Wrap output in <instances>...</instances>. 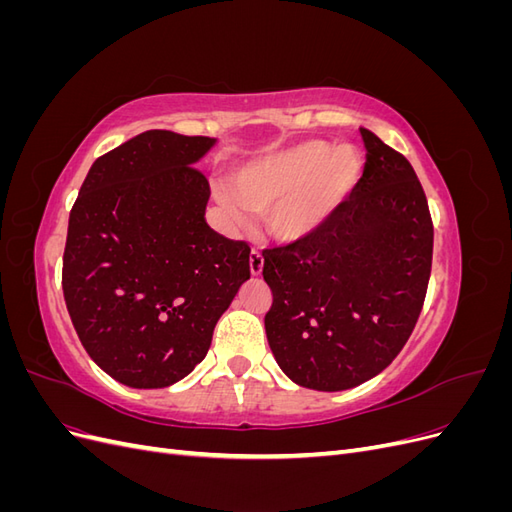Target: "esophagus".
I'll use <instances>...</instances> for the list:
<instances>
[{"label":"esophagus","instance_id":"1","mask_svg":"<svg viewBox=\"0 0 512 512\" xmlns=\"http://www.w3.org/2000/svg\"><path fill=\"white\" fill-rule=\"evenodd\" d=\"M262 267H265V258H262V254L258 250H252V254H250V271H252V275H260Z\"/></svg>","mask_w":512,"mask_h":512}]
</instances>
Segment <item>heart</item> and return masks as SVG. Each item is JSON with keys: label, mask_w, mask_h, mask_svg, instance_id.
Segmentation results:
<instances>
[{"label": "heart", "mask_w": 512, "mask_h": 512, "mask_svg": "<svg viewBox=\"0 0 512 512\" xmlns=\"http://www.w3.org/2000/svg\"><path fill=\"white\" fill-rule=\"evenodd\" d=\"M363 173L359 151L329 141H305L243 164L215 198L235 224L267 211V228L280 241H301L327 224Z\"/></svg>", "instance_id": "b5f03b06"}]
</instances>
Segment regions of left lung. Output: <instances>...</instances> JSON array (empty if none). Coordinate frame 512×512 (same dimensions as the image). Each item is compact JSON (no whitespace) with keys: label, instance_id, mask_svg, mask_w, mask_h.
I'll list each match as a JSON object with an SVG mask.
<instances>
[{"label":"left lung","instance_id":"left-lung-1","mask_svg":"<svg viewBox=\"0 0 512 512\" xmlns=\"http://www.w3.org/2000/svg\"><path fill=\"white\" fill-rule=\"evenodd\" d=\"M363 177L314 235L262 252L273 292L271 352L305 389L344 391L378 376L406 346L425 303L433 222L399 151L361 128Z\"/></svg>","mask_w":512,"mask_h":512}]
</instances>
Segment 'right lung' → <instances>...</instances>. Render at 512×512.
<instances>
[{"label":"right lung","instance_id":"right-lung-1","mask_svg":"<svg viewBox=\"0 0 512 512\" xmlns=\"http://www.w3.org/2000/svg\"><path fill=\"white\" fill-rule=\"evenodd\" d=\"M209 136L149 130L104 153L70 211L61 288L83 348L134 389H164L205 359L250 280V245L205 222L194 168Z\"/></svg>","mask_w":512,"mask_h":512}]
</instances>
